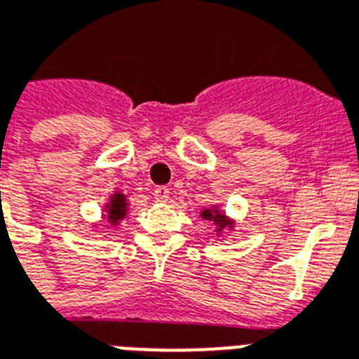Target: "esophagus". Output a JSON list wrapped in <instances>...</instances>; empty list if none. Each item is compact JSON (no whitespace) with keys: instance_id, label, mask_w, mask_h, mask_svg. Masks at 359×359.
<instances>
[{"instance_id":"esophagus-1","label":"esophagus","mask_w":359,"mask_h":359,"mask_svg":"<svg viewBox=\"0 0 359 359\" xmlns=\"http://www.w3.org/2000/svg\"><path fill=\"white\" fill-rule=\"evenodd\" d=\"M168 196H170V191H168V187H156V191H154V198H156L157 202H166L168 200Z\"/></svg>"}]
</instances>
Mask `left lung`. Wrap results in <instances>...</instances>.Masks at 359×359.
<instances>
[{"label":"left lung","mask_w":359,"mask_h":359,"mask_svg":"<svg viewBox=\"0 0 359 359\" xmlns=\"http://www.w3.org/2000/svg\"><path fill=\"white\" fill-rule=\"evenodd\" d=\"M200 217H202L203 220H211V222L217 226V233H220V231L226 228L231 229V226H233V222H231L217 205H213L211 209H203L202 213H200Z\"/></svg>","instance_id":"obj_1"}]
</instances>
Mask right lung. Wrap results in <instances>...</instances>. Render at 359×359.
I'll return each instance as SVG.
<instances>
[{"label": "right lung", "mask_w": 359, "mask_h": 359, "mask_svg": "<svg viewBox=\"0 0 359 359\" xmlns=\"http://www.w3.org/2000/svg\"><path fill=\"white\" fill-rule=\"evenodd\" d=\"M105 213H107V220L113 226H116L120 220L128 215V198L122 193H114L109 198V203L105 205Z\"/></svg>", "instance_id": "right-lung-1"}]
</instances>
